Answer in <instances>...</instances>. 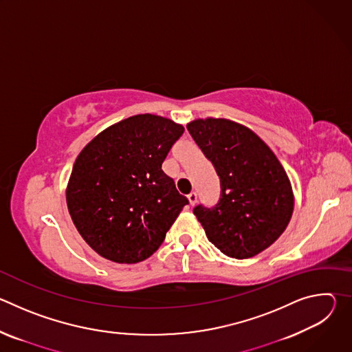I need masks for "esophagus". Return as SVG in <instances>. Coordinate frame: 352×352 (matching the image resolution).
Listing matches in <instances>:
<instances>
[{
    "label": "esophagus",
    "instance_id": "obj_1",
    "mask_svg": "<svg viewBox=\"0 0 352 352\" xmlns=\"http://www.w3.org/2000/svg\"><path fill=\"white\" fill-rule=\"evenodd\" d=\"M188 200H189V204L193 206V205H196V202H197V195H196V192H190L189 195H188Z\"/></svg>",
    "mask_w": 352,
    "mask_h": 352
}]
</instances>
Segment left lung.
Segmentation results:
<instances>
[{
	"label": "left lung",
	"instance_id": "1",
	"mask_svg": "<svg viewBox=\"0 0 352 352\" xmlns=\"http://www.w3.org/2000/svg\"><path fill=\"white\" fill-rule=\"evenodd\" d=\"M186 128L220 178L217 205L193 209L208 239L235 259L263 252L284 232L294 210L284 167L245 125L226 118H199Z\"/></svg>",
	"mask_w": 352,
	"mask_h": 352
}]
</instances>
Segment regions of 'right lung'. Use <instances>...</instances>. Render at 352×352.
Here are the masks:
<instances>
[{
	"label": "right lung",
	"instance_id": "obj_1",
	"mask_svg": "<svg viewBox=\"0 0 352 352\" xmlns=\"http://www.w3.org/2000/svg\"><path fill=\"white\" fill-rule=\"evenodd\" d=\"M184 133L174 121L139 114L93 138L75 160L67 205L96 252L116 263L152 256L188 205L162 164Z\"/></svg>",
	"mask_w": 352,
	"mask_h": 352
}]
</instances>
